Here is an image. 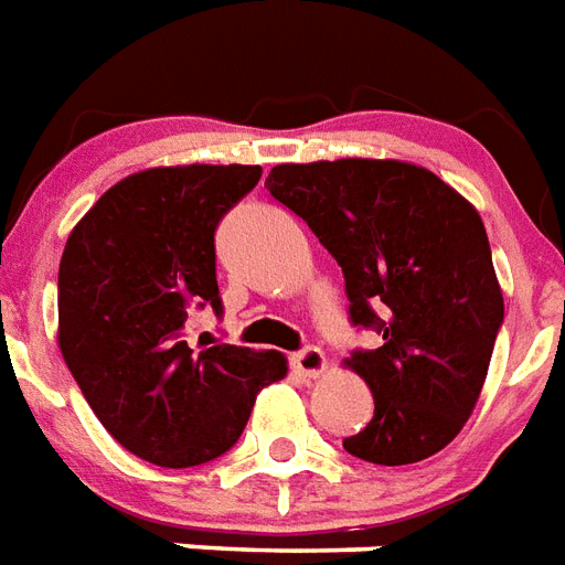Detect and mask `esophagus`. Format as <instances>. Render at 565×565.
I'll use <instances>...</instances> for the list:
<instances>
[{
  "label": "esophagus",
  "instance_id": "1",
  "mask_svg": "<svg viewBox=\"0 0 565 565\" xmlns=\"http://www.w3.org/2000/svg\"><path fill=\"white\" fill-rule=\"evenodd\" d=\"M291 367H295L300 376L318 379L327 373V355H323V350H318V347H306V350L291 355Z\"/></svg>",
  "mask_w": 565,
  "mask_h": 565
}]
</instances>
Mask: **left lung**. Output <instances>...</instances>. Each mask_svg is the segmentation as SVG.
Instances as JSON below:
<instances>
[{
    "instance_id": "obj_1",
    "label": "left lung",
    "mask_w": 565,
    "mask_h": 565,
    "mask_svg": "<svg viewBox=\"0 0 565 565\" xmlns=\"http://www.w3.org/2000/svg\"><path fill=\"white\" fill-rule=\"evenodd\" d=\"M265 186L335 256L353 323L382 335L344 361L376 405L344 449L382 467L440 452L476 408L504 320L478 210L403 160L282 162Z\"/></svg>"
}]
</instances>
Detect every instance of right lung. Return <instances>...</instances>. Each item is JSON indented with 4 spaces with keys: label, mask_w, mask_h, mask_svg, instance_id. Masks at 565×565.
<instances>
[{
    "label": "right lung",
    "mask_w": 565,
    "mask_h": 565,
    "mask_svg": "<svg viewBox=\"0 0 565 565\" xmlns=\"http://www.w3.org/2000/svg\"><path fill=\"white\" fill-rule=\"evenodd\" d=\"M259 166H157L119 180L72 227L57 274V347L102 426L166 469L236 444L256 394L286 379L277 350L192 353V306L221 311L215 227Z\"/></svg>",
    "instance_id": "1"
}]
</instances>
